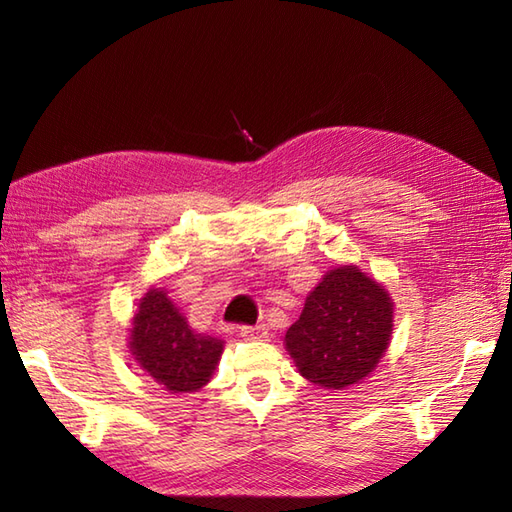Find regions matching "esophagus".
Instances as JSON below:
<instances>
[{"instance_id":"obj_1","label":"esophagus","mask_w":512,"mask_h":512,"mask_svg":"<svg viewBox=\"0 0 512 512\" xmlns=\"http://www.w3.org/2000/svg\"><path fill=\"white\" fill-rule=\"evenodd\" d=\"M239 335L245 339V342H256V339H262L267 335V331L262 327H241Z\"/></svg>"}]
</instances>
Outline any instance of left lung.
Wrapping results in <instances>:
<instances>
[{
	"label": "left lung",
	"instance_id": "8db88e82",
	"mask_svg": "<svg viewBox=\"0 0 512 512\" xmlns=\"http://www.w3.org/2000/svg\"><path fill=\"white\" fill-rule=\"evenodd\" d=\"M393 312L380 282L356 265H339L307 294L284 346L305 380L342 391L378 367L391 344Z\"/></svg>",
	"mask_w": 512,
	"mask_h": 512
}]
</instances>
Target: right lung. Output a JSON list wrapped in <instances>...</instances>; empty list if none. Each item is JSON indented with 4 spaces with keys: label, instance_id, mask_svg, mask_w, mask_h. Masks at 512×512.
I'll list each match as a JSON object with an SVG mask.
<instances>
[{
    "label": "right lung",
    "instance_id": "obj_1",
    "mask_svg": "<svg viewBox=\"0 0 512 512\" xmlns=\"http://www.w3.org/2000/svg\"><path fill=\"white\" fill-rule=\"evenodd\" d=\"M128 348L164 391L194 393L218 369L224 342L194 331L164 288H149L132 318Z\"/></svg>",
    "mask_w": 512,
    "mask_h": 512
}]
</instances>
